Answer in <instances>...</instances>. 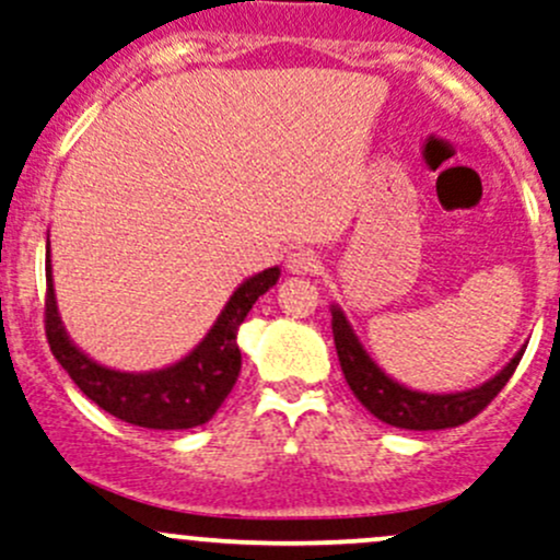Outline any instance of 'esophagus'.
<instances>
[{
    "label": "esophagus",
    "instance_id": "esophagus-1",
    "mask_svg": "<svg viewBox=\"0 0 560 560\" xmlns=\"http://www.w3.org/2000/svg\"><path fill=\"white\" fill-rule=\"evenodd\" d=\"M319 268H322L319 255H316L314 249H295L287 255V270H290V273L308 276V273H316Z\"/></svg>",
    "mask_w": 560,
    "mask_h": 560
}]
</instances>
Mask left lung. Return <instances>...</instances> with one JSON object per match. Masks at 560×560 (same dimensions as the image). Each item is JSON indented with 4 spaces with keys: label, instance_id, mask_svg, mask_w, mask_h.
<instances>
[{
    "label": "left lung",
    "instance_id": "1",
    "mask_svg": "<svg viewBox=\"0 0 560 560\" xmlns=\"http://www.w3.org/2000/svg\"><path fill=\"white\" fill-rule=\"evenodd\" d=\"M329 311H332L335 349H338L340 370H343L346 375V384L351 386L354 397L375 416V419L397 429L429 432V429H451L475 419V416L502 392L504 384L510 381V375L515 373L523 351H526V346H523V349L517 351L493 378H488L486 384L475 388H467V392H416V388H408L405 384H399V381H394L392 375H386L384 370L375 364V359L368 354V349L362 346V340H359L349 316L343 314L340 305L332 303Z\"/></svg>",
    "mask_w": 560,
    "mask_h": 560
}]
</instances>
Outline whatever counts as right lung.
Wrapping results in <instances>:
<instances>
[{"label":"right lung","mask_w":560,"mask_h":560,"mask_svg":"<svg viewBox=\"0 0 560 560\" xmlns=\"http://www.w3.org/2000/svg\"><path fill=\"white\" fill-rule=\"evenodd\" d=\"M47 276V300H45V329L52 357L58 359L69 378L80 386L88 399L107 410L115 419L133 423L144 429H192L201 427L217 413L225 397L235 386L241 373L238 335L241 322L279 281L281 268H265L262 273L249 276L235 287L225 308L220 311L217 322L203 335L201 343L168 368L150 370V373H122L107 364L91 359L74 340L69 338L58 314L56 290H52V265H50V235H47L45 255Z\"/></svg>","instance_id":"1"}]
</instances>
